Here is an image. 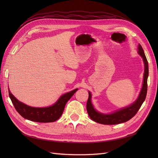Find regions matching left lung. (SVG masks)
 I'll return each instance as SVG.
<instances>
[{
  "label": "left lung",
  "instance_id": "1",
  "mask_svg": "<svg viewBox=\"0 0 158 158\" xmlns=\"http://www.w3.org/2000/svg\"><path fill=\"white\" fill-rule=\"evenodd\" d=\"M138 54L142 56L143 61H144L145 69L144 73V80H143L142 87L139 96L131 106L117 110V111L111 114H103L97 111L94 109L92 102H91L92 94L89 92V97L87 102L86 108L90 118L94 121L103 124V125H117V124L125 123L135 115L140 108L143 102H144L148 89L147 81L148 77V63L144 50H143L140 44L138 45Z\"/></svg>",
  "mask_w": 158,
  "mask_h": 158
}]
</instances>
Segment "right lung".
<instances>
[{
    "label": "right lung",
    "mask_w": 158,
    "mask_h": 158,
    "mask_svg": "<svg viewBox=\"0 0 158 158\" xmlns=\"http://www.w3.org/2000/svg\"><path fill=\"white\" fill-rule=\"evenodd\" d=\"M78 89L66 93L58 99L55 104L47 107H33L20 102L8 89L9 97L18 113L24 118L38 123L55 122L60 117L66 103Z\"/></svg>",
    "instance_id": "add662e5"
}]
</instances>
